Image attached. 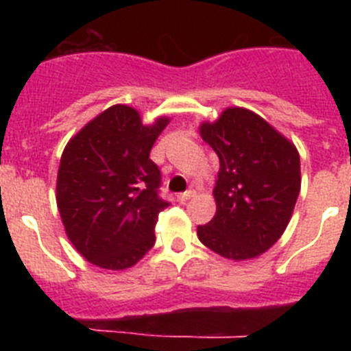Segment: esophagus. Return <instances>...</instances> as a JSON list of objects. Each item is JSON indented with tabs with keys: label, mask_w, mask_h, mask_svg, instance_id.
<instances>
[{
	"label": "esophagus",
	"mask_w": 351,
	"mask_h": 351,
	"mask_svg": "<svg viewBox=\"0 0 351 351\" xmlns=\"http://www.w3.org/2000/svg\"><path fill=\"white\" fill-rule=\"evenodd\" d=\"M195 195H197V191H195V190H188V191H184V193H179L178 195V200H179V202H186V200H190V198H193Z\"/></svg>",
	"instance_id": "1"
}]
</instances>
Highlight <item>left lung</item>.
Returning a JSON list of instances; mask_svg holds the SVG:
<instances>
[{
    "instance_id": "left-lung-1",
    "label": "left lung",
    "mask_w": 351,
    "mask_h": 351,
    "mask_svg": "<svg viewBox=\"0 0 351 351\" xmlns=\"http://www.w3.org/2000/svg\"><path fill=\"white\" fill-rule=\"evenodd\" d=\"M200 135L219 158L216 214L198 225L200 243L230 260H250L274 246L300 191L299 151L247 108H225Z\"/></svg>"
}]
</instances>
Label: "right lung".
Listing matches in <instances>:
<instances>
[{
  "mask_svg": "<svg viewBox=\"0 0 351 351\" xmlns=\"http://www.w3.org/2000/svg\"><path fill=\"white\" fill-rule=\"evenodd\" d=\"M169 117L142 125L128 105H114L66 144L56 200L68 239L84 258L123 271L154 246L161 173L149 153Z\"/></svg>",
  "mask_w": 351,
  "mask_h": 351,
  "instance_id": "right-lung-1",
  "label": "right lung"
}]
</instances>
